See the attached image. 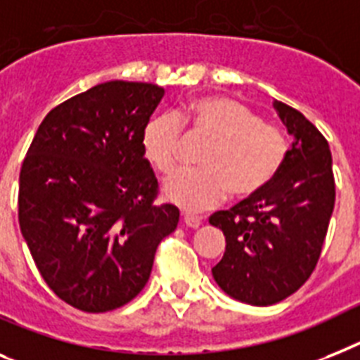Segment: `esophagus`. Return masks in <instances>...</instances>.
Returning a JSON list of instances; mask_svg holds the SVG:
<instances>
[{"instance_id": "obj_1", "label": "esophagus", "mask_w": 360, "mask_h": 360, "mask_svg": "<svg viewBox=\"0 0 360 360\" xmlns=\"http://www.w3.org/2000/svg\"><path fill=\"white\" fill-rule=\"evenodd\" d=\"M183 221H185V225L190 226V229H199L203 219L199 216H194V214H183Z\"/></svg>"}]
</instances>
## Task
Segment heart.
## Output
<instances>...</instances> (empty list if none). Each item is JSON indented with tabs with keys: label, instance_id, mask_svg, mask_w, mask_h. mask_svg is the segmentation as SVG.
Wrapping results in <instances>:
<instances>
[{
	"label": "heart",
	"instance_id": "heart-1",
	"mask_svg": "<svg viewBox=\"0 0 360 360\" xmlns=\"http://www.w3.org/2000/svg\"><path fill=\"white\" fill-rule=\"evenodd\" d=\"M190 135L210 141L199 157V170L175 172L162 183V195L183 210L198 212L232 194L247 199L259 194L282 170L288 139L274 124L223 96H201L185 110L153 117L143 129V153L161 174L177 166L181 126Z\"/></svg>",
	"mask_w": 360,
	"mask_h": 360
}]
</instances>
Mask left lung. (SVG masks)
I'll list each match as a JSON object with an SVG mask.
<instances>
[{"mask_svg":"<svg viewBox=\"0 0 360 360\" xmlns=\"http://www.w3.org/2000/svg\"><path fill=\"white\" fill-rule=\"evenodd\" d=\"M273 105L295 139L282 170L259 194L208 219L226 241L214 280L250 306H273L306 283L335 207L328 141L300 111L278 101Z\"/></svg>","mask_w":360,"mask_h":360,"instance_id":"left-lung-1","label":"left lung"}]
</instances>
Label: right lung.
Returning a JSON list of instances; mask_svg holds the SVG:
<instances>
[{
    "label": "right lung",
    "mask_w": 360,
    "mask_h": 360,
    "mask_svg": "<svg viewBox=\"0 0 360 360\" xmlns=\"http://www.w3.org/2000/svg\"><path fill=\"white\" fill-rule=\"evenodd\" d=\"M162 95L155 84L111 80L72 96L41 120L21 165V234L54 295L86 313L134 300L179 223L174 205L153 203L141 143Z\"/></svg>",
    "instance_id": "add662e5"
}]
</instances>
